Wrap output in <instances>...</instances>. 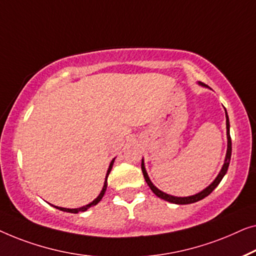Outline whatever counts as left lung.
<instances>
[{"mask_svg": "<svg viewBox=\"0 0 256 256\" xmlns=\"http://www.w3.org/2000/svg\"><path fill=\"white\" fill-rule=\"evenodd\" d=\"M202 86H205V87H208L206 84H204L203 82H200ZM226 111V110H225ZM226 128H228V153H226V159H225V162L224 166H222L220 172H219L217 178L214 180V182L211 183L210 186H208L206 189H204L203 192H200V194H196V195L194 196H189V197H174V196H170L168 195V194H164L161 192L156 188V186L153 184L152 182H150V180L148 178V175H147L146 172V169H145V166H144V160H142V174H144V178H145V181L148 186L150 188V190L156 194L158 197H160V198H162L167 202H170V203H174V204H192V203H195V202H198L200 200L205 198V197L210 195V194L214 192L216 189V186H217L220 181L224 178V175L226 174V172H228V166H230V161H231V154H232V142H231V136H230V122H228V112H226Z\"/></svg>", "mask_w": 256, "mask_h": 256, "instance_id": "8db88e82", "label": "left lung"}]
</instances>
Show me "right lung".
Listing matches in <instances>:
<instances>
[{"instance_id":"obj_1","label":"right lung","mask_w":256,"mask_h":256,"mask_svg":"<svg viewBox=\"0 0 256 256\" xmlns=\"http://www.w3.org/2000/svg\"><path fill=\"white\" fill-rule=\"evenodd\" d=\"M114 159L111 161L110 162V166H109V169H108V172H106V182H104V186H103V189H102V192H100V194L98 196H97V198H95L94 200L90 204H88V205H86V206H82V208H59V206H54V208H59V210H61V211H66V212H70V214H78V212H80V211H86V210H88L89 208H92V206H94V205H96L97 203H98V202L102 200V197L104 196V194H106V186H108V176H109V174H110V172H111V168H112V164H114Z\"/></svg>"}]
</instances>
